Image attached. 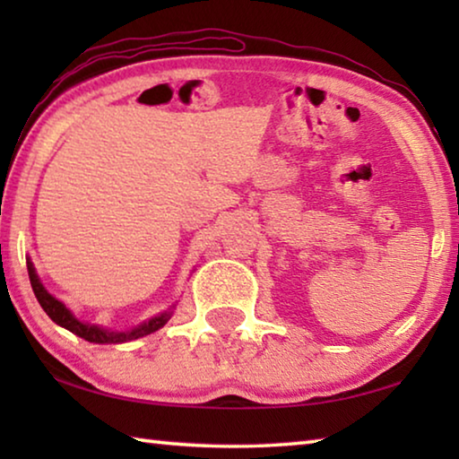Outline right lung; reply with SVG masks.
Wrapping results in <instances>:
<instances>
[{"label": "right lung", "instance_id": "1", "mask_svg": "<svg viewBox=\"0 0 459 459\" xmlns=\"http://www.w3.org/2000/svg\"><path fill=\"white\" fill-rule=\"evenodd\" d=\"M28 275H30V283H32V290H34L38 304L42 306V309L48 314L50 320L54 324L62 325V328H66L68 332L76 333V336H81L87 342H92V344H123V342L143 338V336H147V333H153L160 328H164L169 317H172V314H174V306H172L169 309H166V312L150 317V320L142 322L131 330L119 332V330L103 328V325H99V324L79 320V317H76L71 309L62 304L60 299L54 298V295L42 285L40 277H38V273H36L34 263L30 259H28Z\"/></svg>", "mask_w": 459, "mask_h": 459}]
</instances>
